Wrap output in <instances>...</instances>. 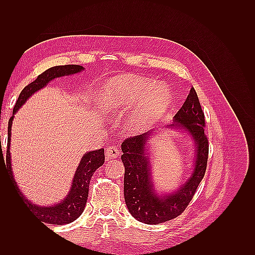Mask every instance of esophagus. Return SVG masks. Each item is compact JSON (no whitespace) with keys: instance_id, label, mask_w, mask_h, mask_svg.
<instances>
[{"instance_id":"1","label":"esophagus","mask_w":255,"mask_h":255,"mask_svg":"<svg viewBox=\"0 0 255 255\" xmlns=\"http://www.w3.org/2000/svg\"><path fill=\"white\" fill-rule=\"evenodd\" d=\"M105 155L109 159L117 158L120 155V150L117 145H109L105 150Z\"/></svg>"}]
</instances>
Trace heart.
<instances>
[{"label":"heart","instance_id":"heart-1","mask_svg":"<svg viewBox=\"0 0 255 255\" xmlns=\"http://www.w3.org/2000/svg\"><path fill=\"white\" fill-rule=\"evenodd\" d=\"M102 105L111 111L133 110L127 127L130 133L150 129L164 117L171 103V95L164 85L136 76H118L106 84L101 95Z\"/></svg>","mask_w":255,"mask_h":255}]
</instances>
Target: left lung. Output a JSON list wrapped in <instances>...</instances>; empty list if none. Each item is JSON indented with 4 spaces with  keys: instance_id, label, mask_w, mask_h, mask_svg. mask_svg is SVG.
I'll use <instances>...</instances> for the list:
<instances>
[{
    "instance_id": "obj_1",
    "label": "left lung",
    "mask_w": 255,
    "mask_h": 255,
    "mask_svg": "<svg viewBox=\"0 0 255 255\" xmlns=\"http://www.w3.org/2000/svg\"><path fill=\"white\" fill-rule=\"evenodd\" d=\"M175 123L168 128H182L194 138L196 161L188 181L173 194L158 196L153 189L146 141L152 130L128 137L122 142L121 155L125 165V200L130 215L146 225H157L180 216L194 198L205 174L208 158V139L204 133L205 119L195 88L173 117Z\"/></svg>"
}]
</instances>
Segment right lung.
Wrapping results in <instances>:
<instances>
[{
	"mask_svg": "<svg viewBox=\"0 0 255 255\" xmlns=\"http://www.w3.org/2000/svg\"><path fill=\"white\" fill-rule=\"evenodd\" d=\"M84 70V68L79 65H66V66H55L52 67L48 70H45L41 74L38 75V78L28 84L24 87L19 95L16 104H14L12 116L8 121V140H7V150H6V167L9 172L10 180L13 184L14 188L18 191L20 198L28 205V210L32 212L35 216H37L42 222L49 223V225H66L78 219L81 214L83 213L85 205L87 202L88 191H89V184L91 176L94 175L95 171L99 167H101L104 164L105 156H104V149H99L96 151H90L81 159V163L76 169L74 174V179L72 182L71 190L69 192L66 199H64L60 203L53 205V206H38L33 203H30L27 199L24 198L22 192L17 186V183L14 182L11 171V163H10V130L13 115L16 114L20 107L25 103L26 100L35 94L36 91L43 88L50 81L55 78H60V76L74 74ZM0 144H1V136H0ZM0 155L3 156V152L1 150Z\"/></svg>",
	"mask_w": 255,
	"mask_h": 255,
	"instance_id": "right-lung-1",
	"label": "right lung"
}]
</instances>
